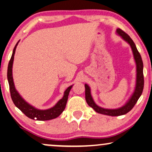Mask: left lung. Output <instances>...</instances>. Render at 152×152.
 Segmentation results:
<instances>
[{
	"mask_svg": "<svg viewBox=\"0 0 152 152\" xmlns=\"http://www.w3.org/2000/svg\"><path fill=\"white\" fill-rule=\"evenodd\" d=\"M116 33L120 36L124 40L126 41L130 45L131 49H132L134 59L136 63V70H137V76H136V85L135 88L133 93L132 96L130 97L129 100L126 102L125 105L116 109H107L104 108L97 105L94 101L92 96L91 95V89L88 84H85L86 88V99L88 105L91 107L96 113L105 114V115L116 116H121L125 114L129 113L134 106L135 105L137 102L140 98L141 94L143 92V86H144V78H143V64L142 58L140 54L137 49L135 43L133 39L130 38L128 34H126L125 31H123L120 28L116 29Z\"/></svg>",
	"mask_w": 152,
	"mask_h": 152,
	"instance_id": "obj_1",
	"label": "left lung"
}]
</instances>
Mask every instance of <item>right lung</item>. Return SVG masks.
Listing matches in <instances>:
<instances>
[{"label":"right lung","instance_id":"right-lung-1","mask_svg":"<svg viewBox=\"0 0 152 152\" xmlns=\"http://www.w3.org/2000/svg\"><path fill=\"white\" fill-rule=\"evenodd\" d=\"M19 42V41H18V42L16 44L13 49V54H12L11 58L10 59L9 63L8 69H7V79H8L9 84L10 93H11L12 100H13L16 107H17L25 115H26L29 118L38 121H48L51 120V119L56 118L63 113L64 108H65L69 91H70L73 86H69L66 89L64 93L63 98L60 99L58 102L55 104V106L52 107L51 108L47 109V110H39V109L36 108L35 107L32 106L27 103V102L25 101L23 98L19 95L18 91L16 90L15 88L13 79V73H12V71H13L12 68H13L14 55L15 53V50ZM35 118H36L37 119H35Z\"/></svg>","mask_w":152,"mask_h":152}]
</instances>
